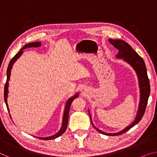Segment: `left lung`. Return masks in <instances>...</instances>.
<instances>
[{
  "instance_id": "1",
  "label": "left lung",
  "mask_w": 157,
  "mask_h": 157,
  "mask_svg": "<svg viewBox=\"0 0 157 157\" xmlns=\"http://www.w3.org/2000/svg\"><path fill=\"white\" fill-rule=\"evenodd\" d=\"M109 41L110 42L111 44L118 49L119 51L118 55H116L117 58H121L123 59L124 62H126L132 66V67L134 69L135 71L137 74L138 79H139V84L140 88V102L139 106V109L137 111V114L136 118L134 122L129 124L128 127H127L125 129H124L122 131L114 133V134H109V133H105L104 132L101 131L98 129L97 127L94 126L93 124L92 119L90 112L89 111V114L91 118V121L92 125L94 126V128L97 130L98 132L101 134L107 135V136H118V135L123 134V133L126 132L130 129L132 127H134L135 124H136L139 122L141 120L142 117L143 116L145 111L146 107H147V101L150 93V81H149L147 69L145 64L143 58L138 55V53L129 46V45L123 40L121 39H109Z\"/></svg>"
}]
</instances>
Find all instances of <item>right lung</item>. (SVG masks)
Returning <instances> with one entry per match:
<instances>
[{"label": "right lung", "mask_w": 157, "mask_h": 157, "mask_svg": "<svg viewBox=\"0 0 157 157\" xmlns=\"http://www.w3.org/2000/svg\"><path fill=\"white\" fill-rule=\"evenodd\" d=\"M41 42L40 41H37V42H33V43H30V44H28L25 45L22 48H21L19 52H18L17 54H16L15 56L12 58L11 61L10 62V63L8 65V67H7V81L6 83L5 84V88H4V99H5V104H6L7 108L8 109V111L10 112L9 110V107H8V105H7V94H8V86H9V80H10V75H11V69L12 68V66L14 64V63L17 61L18 58L21 57V55H22V53L23 52V50L27 48H31V47H34V48H36V47H39L41 46ZM78 97V94H76L74 96L71 97V98H69L67 102L65 105V109H64V112H63V121H62V127L59 132H58L57 134H55L53 136H49V137H38V139H41V140H52V139H55L56 138L60 136L61 135L63 134L64 132L66 131V128H67V125H68V115H69V110H70V107H71V105L73 101L76 98Z\"/></svg>", "instance_id": "obj_1"}]
</instances>
